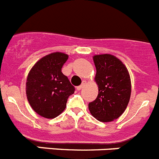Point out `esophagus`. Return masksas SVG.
I'll use <instances>...</instances> for the list:
<instances>
[{"label":"esophagus","mask_w":159,"mask_h":159,"mask_svg":"<svg viewBox=\"0 0 159 159\" xmlns=\"http://www.w3.org/2000/svg\"><path fill=\"white\" fill-rule=\"evenodd\" d=\"M85 84H86V81H83L82 83H81V85H78V86H77V89H78V90H81V89L83 88V87L85 86Z\"/></svg>","instance_id":"34e87169"}]
</instances>
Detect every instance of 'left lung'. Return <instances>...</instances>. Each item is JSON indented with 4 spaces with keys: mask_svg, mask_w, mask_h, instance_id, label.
Instances as JSON below:
<instances>
[{
    "mask_svg": "<svg viewBox=\"0 0 159 159\" xmlns=\"http://www.w3.org/2000/svg\"><path fill=\"white\" fill-rule=\"evenodd\" d=\"M98 85V95L89 104L93 117L101 122H109L120 116L131 97V79L125 66L120 60L111 55L93 57Z\"/></svg>",
    "mask_w": 159,
    "mask_h": 159,
    "instance_id": "obj_1",
    "label": "left lung"
}]
</instances>
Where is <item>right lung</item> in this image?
Wrapping results in <instances>:
<instances>
[{"mask_svg":"<svg viewBox=\"0 0 159 159\" xmlns=\"http://www.w3.org/2000/svg\"><path fill=\"white\" fill-rule=\"evenodd\" d=\"M68 55L55 52L39 60L28 74L26 83L28 101L32 109L48 119L58 116L65 110L74 85L62 72Z\"/></svg>","mask_w":159,"mask_h":159,"instance_id":"1","label":"right lung"}]
</instances>
